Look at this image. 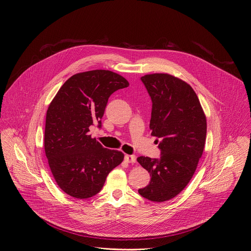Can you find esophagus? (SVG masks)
Instances as JSON below:
<instances>
[{
    "instance_id": "1",
    "label": "esophagus",
    "mask_w": 251,
    "mask_h": 251,
    "mask_svg": "<svg viewBox=\"0 0 251 251\" xmlns=\"http://www.w3.org/2000/svg\"><path fill=\"white\" fill-rule=\"evenodd\" d=\"M125 161L127 163H136V157L134 155H125Z\"/></svg>"
}]
</instances>
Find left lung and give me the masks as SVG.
I'll list each match as a JSON object with an SVG mask.
<instances>
[{"label":"left lung","mask_w":251,"mask_h":251,"mask_svg":"<svg viewBox=\"0 0 251 251\" xmlns=\"http://www.w3.org/2000/svg\"><path fill=\"white\" fill-rule=\"evenodd\" d=\"M152 99L151 135L161 139L160 159L139 157L138 163L151 176L139 194L163 202L180 194L190 183L202 155L206 118L190 84L168 74L141 77Z\"/></svg>","instance_id":"obj_1"}]
</instances>
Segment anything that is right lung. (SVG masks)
Instances as JSON below:
<instances>
[{"mask_svg":"<svg viewBox=\"0 0 251 251\" xmlns=\"http://www.w3.org/2000/svg\"><path fill=\"white\" fill-rule=\"evenodd\" d=\"M129 86L120 75L95 69L69 77L50 103L46 117L45 151L57 186L68 196L88 199L98 194L108 174L124 159L117 150L102 147L89 135L109 96Z\"/></svg>","mask_w":251,"mask_h":251,"instance_id":"right-lung-1","label":"right lung"}]
</instances>
